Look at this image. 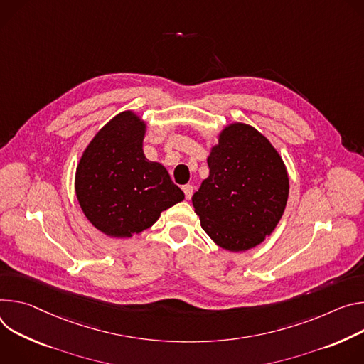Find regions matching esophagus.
Wrapping results in <instances>:
<instances>
[{"label": "esophagus", "instance_id": "esophagus-1", "mask_svg": "<svg viewBox=\"0 0 364 364\" xmlns=\"http://www.w3.org/2000/svg\"><path fill=\"white\" fill-rule=\"evenodd\" d=\"M182 191H183L186 199H191V198H192V193H193V186H192V185H183V186H182Z\"/></svg>", "mask_w": 364, "mask_h": 364}]
</instances>
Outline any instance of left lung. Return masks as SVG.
I'll return each mask as SVG.
<instances>
[{
	"label": "left lung",
	"mask_w": 364,
	"mask_h": 364,
	"mask_svg": "<svg viewBox=\"0 0 364 364\" xmlns=\"http://www.w3.org/2000/svg\"><path fill=\"white\" fill-rule=\"evenodd\" d=\"M210 175L192 196L200 227L228 252L250 250L284 215L289 176L272 143L245 123L227 124L207 157Z\"/></svg>",
	"instance_id": "obj_1"
}]
</instances>
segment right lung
Wrapping results in <instances>:
<instances>
[{
	"instance_id": "right-lung-1",
	"label": "right lung",
	"mask_w": 364,
	"mask_h": 364,
	"mask_svg": "<svg viewBox=\"0 0 364 364\" xmlns=\"http://www.w3.org/2000/svg\"><path fill=\"white\" fill-rule=\"evenodd\" d=\"M146 130L139 114L119 112L94 136L77 161L75 193L80 210L108 237L130 238L185 199L166 168L144 156Z\"/></svg>"
}]
</instances>
